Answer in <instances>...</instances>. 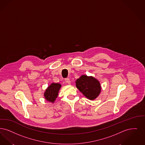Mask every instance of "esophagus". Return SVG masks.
Returning a JSON list of instances; mask_svg holds the SVG:
<instances>
[{
	"label": "esophagus",
	"instance_id": "obj_1",
	"mask_svg": "<svg viewBox=\"0 0 145 145\" xmlns=\"http://www.w3.org/2000/svg\"><path fill=\"white\" fill-rule=\"evenodd\" d=\"M65 82L68 84H70V83H71L69 78H67L65 79Z\"/></svg>",
	"mask_w": 145,
	"mask_h": 145
}]
</instances>
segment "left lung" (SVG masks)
<instances>
[{"mask_svg": "<svg viewBox=\"0 0 145 145\" xmlns=\"http://www.w3.org/2000/svg\"><path fill=\"white\" fill-rule=\"evenodd\" d=\"M76 86L84 96L90 100H95L101 92L100 83L93 76H81L76 81Z\"/></svg>", "mask_w": 145, "mask_h": 145, "instance_id": "obj_1", "label": "left lung"}]
</instances>
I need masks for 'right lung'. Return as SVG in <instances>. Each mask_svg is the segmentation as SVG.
Masks as SVG:
<instances>
[{
    "instance_id": "obj_1",
    "label": "right lung",
    "mask_w": 145,
    "mask_h": 145,
    "mask_svg": "<svg viewBox=\"0 0 145 145\" xmlns=\"http://www.w3.org/2000/svg\"><path fill=\"white\" fill-rule=\"evenodd\" d=\"M61 87V84L59 83H51L45 91L44 96L45 100L54 103L58 95V92Z\"/></svg>"
}]
</instances>
